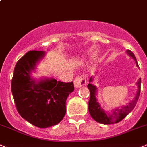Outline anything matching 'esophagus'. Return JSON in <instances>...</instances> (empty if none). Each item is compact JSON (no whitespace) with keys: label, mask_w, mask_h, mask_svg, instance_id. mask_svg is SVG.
<instances>
[{"label":"esophagus","mask_w":147,"mask_h":147,"mask_svg":"<svg viewBox=\"0 0 147 147\" xmlns=\"http://www.w3.org/2000/svg\"><path fill=\"white\" fill-rule=\"evenodd\" d=\"M86 84V79L83 75H80V76L76 77L75 80H74V85H75V87L76 88H80L81 86H85Z\"/></svg>","instance_id":"esophagus-1"}]
</instances>
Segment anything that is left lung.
Returning <instances> with one entry per match:
<instances>
[{
  "label": "left lung",
  "mask_w": 147,
  "mask_h": 147,
  "mask_svg": "<svg viewBox=\"0 0 147 147\" xmlns=\"http://www.w3.org/2000/svg\"><path fill=\"white\" fill-rule=\"evenodd\" d=\"M126 53L135 60L136 66H138L136 59L135 55L133 53V52L130 50H127ZM93 80H94V78L90 77V78L89 79V83H90L88 84V88L90 90L88 111L90 116L92 117V118L94 120H96L98 123H101V124L105 125L117 123L121 121L123 119H124L135 107L138 98H139L140 91H141V78L136 82L138 88H137L136 94L134 99L131 102L128 103L127 105H125V106L121 107H117V109H113L112 112H107V111L104 110L103 108L101 107V105H99V103L97 101L96 95L98 89H97L96 86L93 85L92 83H90Z\"/></svg>",
  "instance_id": "obj_1"
}]
</instances>
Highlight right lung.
<instances>
[{"mask_svg":"<svg viewBox=\"0 0 147 147\" xmlns=\"http://www.w3.org/2000/svg\"><path fill=\"white\" fill-rule=\"evenodd\" d=\"M42 51H30L16 63L11 91L18 112L24 120L40 128L58 124L66 114V101L74 84L53 78L37 80L32 76L37 64L45 57Z\"/></svg>","mask_w":147,"mask_h":147,"instance_id":"right-lung-1","label":"right lung"}]
</instances>
